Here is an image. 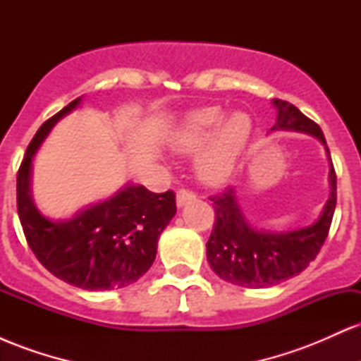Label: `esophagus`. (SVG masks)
Instances as JSON below:
<instances>
[{"label": "esophagus", "mask_w": 361, "mask_h": 361, "mask_svg": "<svg viewBox=\"0 0 361 361\" xmlns=\"http://www.w3.org/2000/svg\"><path fill=\"white\" fill-rule=\"evenodd\" d=\"M192 200H195L193 192H188V190H178L176 192V205L178 207H183Z\"/></svg>", "instance_id": "1"}]
</instances>
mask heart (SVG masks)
Returning <instances> with one entry per match:
<instances>
[{
  "instance_id": "1",
  "label": "heart",
  "mask_w": 361,
  "mask_h": 361,
  "mask_svg": "<svg viewBox=\"0 0 361 361\" xmlns=\"http://www.w3.org/2000/svg\"><path fill=\"white\" fill-rule=\"evenodd\" d=\"M252 123L244 111H226L217 106L195 110L173 132V151L198 154L197 175L207 185L221 186L231 180L244 149L250 142Z\"/></svg>"
}]
</instances>
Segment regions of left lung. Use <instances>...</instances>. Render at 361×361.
Wrapping results in <instances>:
<instances>
[{"label":"left lung","mask_w":361,"mask_h":361,"mask_svg":"<svg viewBox=\"0 0 361 361\" xmlns=\"http://www.w3.org/2000/svg\"><path fill=\"white\" fill-rule=\"evenodd\" d=\"M276 122L271 132H299L316 137L329 161V198L312 224L290 231H268L252 226L238 202L235 188L212 198L215 224L207 241V261L227 283L247 288H267L299 275L324 244L336 209V173L324 134L316 122L288 102L273 100Z\"/></svg>","instance_id":"8db88e82"}]
</instances>
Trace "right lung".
I'll list each match as a JSON object with an SVG mask.
<instances>
[{"mask_svg": "<svg viewBox=\"0 0 361 361\" xmlns=\"http://www.w3.org/2000/svg\"><path fill=\"white\" fill-rule=\"evenodd\" d=\"M82 97L37 130L16 176V205L25 238L37 259L57 279L82 290L123 288L154 263L161 233L175 217V193H152L127 181L105 200L68 219L40 212L32 195L34 157L56 123L80 109Z\"/></svg>", "mask_w": 361, "mask_h": 361, "instance_id": "obj_1", "label": "right lung"}]
</instances>
